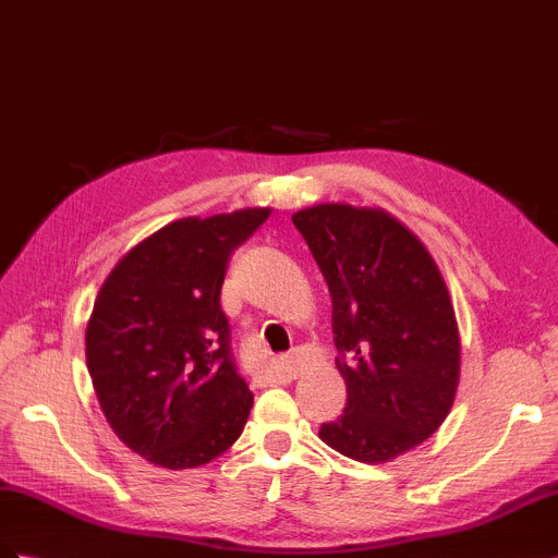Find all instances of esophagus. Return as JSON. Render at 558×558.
Segmentation results:
<instances>
[{
  "label": "esophagus",
  "mask_w": 558,
  "mask_h": 558,
  "mask_svg": "<svg viewBox=\"0 0 558 558\" xmlns=\"http://www.w3.org/2000/svg\"><path fill=\"white\" fill-rule=\"evenodd\" d=\"M298 374H301V355H298V352H291V355H281L271 362L265 376L271 384H289Z\"/></svg>",
  "instance_id": "obj_1"
}]
</instances>
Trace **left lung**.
<instances>
[{"label": "left lung", "mask_w": 558, "mask_h": 558, "mask_svg": "<svg viewBox=\"0 0 558 558\" xmlns=\"http://www.w3.org/2000/svg\"><path fill=\"white\" fill-rule=\"evenodd\" d=\"M331 293L348 402L319 438L362 464H384L440 428L459 384L461 343L440 269L381 208L322 203L293 213Z\"/></svg>", "instance_id": "left-lung-1"}]
</instances>
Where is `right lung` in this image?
<instances>
[{
	"mask_svg": "<svg viewBox=\"0 0 558 558\" xmlns=\"http://www.w3.org/2000/svg\"><path fill=\"white\" fill-rule=\"evenodd\" d=\"M269 213L166 225L120 257L94 301L92 386L116 436L156 466L208 464L246 426L253 392L236 372L220 291L229 255Z\"/></svg>",
	"mask_w": 558,
	"mask_h": 558,
	"instance_id": "obj_1",
	"label": "right lung"
}]
</instances>
